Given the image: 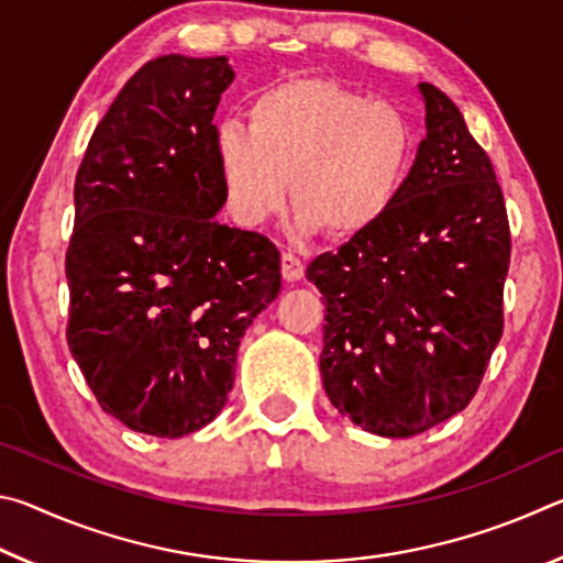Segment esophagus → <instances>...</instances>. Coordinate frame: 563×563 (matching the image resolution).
I'll list each match as a JSON object with an SVG mask.
<instances>
[{
  "instance_id": "esophagus-1",
  "label": "esophagus",
  "mask_w": 563,
  "mask_h": 563,
  "mask_svg": "<svg viewBox=\"0 0 563 563\" xmlns=\"http://www.w3.org/2000/svg\"><path fill=\"white\" fill-rule=\"evenodd\" d=\"M302 275H305V265L298 255L290 251L283 253V278L288 283H295V280H300Z\"/></svg>"
}]
</instances>
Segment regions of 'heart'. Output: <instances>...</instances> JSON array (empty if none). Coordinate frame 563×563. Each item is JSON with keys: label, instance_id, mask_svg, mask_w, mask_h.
<instances>
[{"label": "heart", "instance_id": "heart-1", "mask_svg": "<svg viewBox=\"0 0 563 563\" xmlns=\"http://www.w3.org/2000/svg\"><path fill=\"white\" fill-rule=\"evenodd\" d=\"M216 168L238 223L261 225L290 196L302 231L355 238L393 211L415 158V131L395 103L332 79L258 91L247 126L213 131Z\"/></svg>", "mask_w": 563, "mask_h": 563}]
</instances>
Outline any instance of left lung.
Instances as JSON below:
<instances>
[{
  "label": "left lung",
  "mask_w": 563,
  "mask_h": 563,
  "mask_svg": "<svg viewBox=\"0 0 563 563\" xmlns=\"http://www.w3.org/2000/svg\"><path fill=\"white\" fill-rule=\"evenodd\" d=\"M419 91L427 136L393 211L308 265L325 298L322 387L379 437L462 412L504 332L511 233L497 174L454 101Z\"/></svg>",
  "instance_id": "8db88e82"
}]
</instances>
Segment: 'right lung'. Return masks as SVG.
<instances>
[{
	"mask_svg": "<svg viewBox=\"0 0 563 563\" xmlns=\"http://www.w3.org/2000/svg\"><path fill=\"white\" fill-rule=\"evenodd\" d=\"M233 76L225 56L141 66L74 184L66 342L103 412L166 440L221 412L241 338L280 292L278 247L216 221L213 113Z\"/></svg>",
	"mask_w": 563,
	"mask_h": 563,
	"instance_id": "add662e5",
	"label": "right lung"
}]
</instances>
